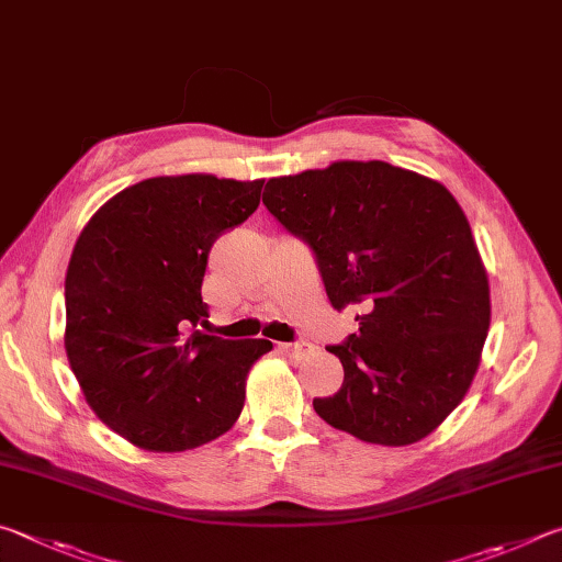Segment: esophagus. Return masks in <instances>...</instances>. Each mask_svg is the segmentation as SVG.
<instances>
[{"mask_svg":"<svg viewBox=\"0 0 562 562\" xmlns=\"http://www.w3.org/2000/svg\"><path fill=\"white\" fill-rule=\"evenodd\" d=\"M281 350L286 352L289 358H306L308 352L313 350V346H311V342H306V340H296V342H283Z\"/></svg>","mask_w":562,"mask_h":562,"instance_id":"obj_1","label":"esophagus"}]
</instances>
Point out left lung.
Wrapping results in <instances>:
<instances>
[{"instance_id":"8db88e82","label":"left lung","mask_w":562,"mask_h":562,"mask_svg":"<svg viewBox=\"0 0 562 562\" xmlns=\"http://www.w3.org/2000/svg\"><path fill=\"white\" fill-rule=\"evenodd\" d=\"M266 210L308 246L330 306L360 328L326 350L346 370L313 400L330 427L370 445L425 439L464 400L484 348L488 279L445 184L387 162H333L273 177Z\"/></svg>"}]
</instances>
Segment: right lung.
<instances>
[{"label": "right lung", "instance_id": "add662e5", "mask_svg": "<svg viewBox=\"0 0 562 562\" xmlns=\"http://www.w3.org/2000/svg\"><path fill=\"white\" fill-rule=\"evenodd\" d=\"M263 180L153 177L117 192L66 271V356L101 422L150 451H184L241 415L246 375L273 346L196 330L216 236L249 220Z\"/></svg>", "mask_w": 562, "mask_h": 562}]
</instances>
